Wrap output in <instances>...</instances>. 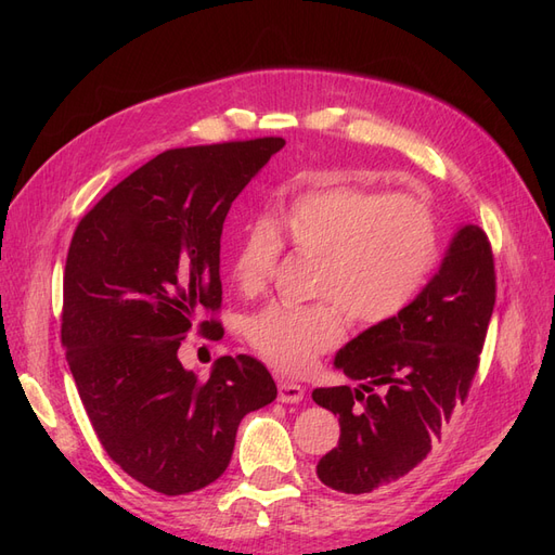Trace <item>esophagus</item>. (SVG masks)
I'll return each mask as SVG.
<instances>
[{"label":"esophagus","mask_w":555,"mask_h":555,"mask_svg":"<svg viewBox=\"0 0 555 555\" xmlns=\"http://www.w3.org/2000/svg\"><path fill=\"white\" fill-rule=\"evenodd\" d=\"M304 393H306V389L296 382H289V379L278 382V400L280 402H298V400H304Z\"/></svg>","instance_id":"34e87169"}]
</instances>
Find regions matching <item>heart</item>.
Masks as SVG:
<instances>
[{
	"instance_id": "obj_1",
	"label": "heart",
	"mask_w": 555,
	"mask_h": 555,
	"mask_svg": "<svg viewBox=\"0 0 555 555\" xmlns=\"http://www.w3.org/2000/svg\"><path fill=\"white\" fill-rule=\"evenodd\" d=\"M282 245L314 257L308 306L273 304L245 319V340L287 375H304L340 343L345 312L359 326L391 322L422 292L440 257L438 222L426 198L357 182H324L294 196L271 222L243 231L231 259L241 294L271 284Z\"/></svg>"
}]
</instances>
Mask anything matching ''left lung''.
I'll use <instances>...</instances> for the list:
<instances>
[{
	"mask_svg": "<svg viewBox=\"0 0 555 555\" xmlns=\"http://www.w3.org/2000/svg\"><path fill=\"white\" fill-rule=\"evenodd\" d=\"M495 306V261L479 227H463L440 273L391 322L347 343L335 365L359 382L312 391L338 414L340 440L317 477L340 493H373L410 475L467 400Z\"/></svg>",
	"mask_w": 555,
	"mask_h": 555,
	"instance_id": "1",
	"label": "left lung"
}]
</instances>
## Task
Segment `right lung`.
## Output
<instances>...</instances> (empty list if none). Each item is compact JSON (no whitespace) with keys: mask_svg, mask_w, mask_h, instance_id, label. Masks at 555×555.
Returning a JSON list of instances; mask_svg holds the SVG:
<instances>
[{"mask_svg":"<svg viewBox=\"0 0 555 555\" xmlns=\"http://www.w3.org/2000/svg\"><path fill=\"white\" fill-rule=\"evenodd\" d=\"M284 139L173 147L78 222L66 251L62 347L99 442L164 495L220 477L247 412L278 396L266 365L217 359L208 379L178 361L192 328L224 335L220 238L227 212Z\"/></svg>","mask_w":555,"mask_h":555,"instance_id":"add662e5","label":"right lung"}]
</instances>
